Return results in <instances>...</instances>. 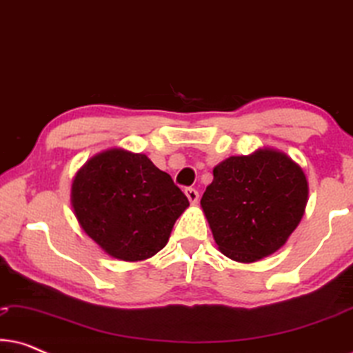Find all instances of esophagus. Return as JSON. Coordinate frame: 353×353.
Segmentation results:
<instances>
[{
    "instance_id": "34e87169",
    "label": "esophagus",
    "mask_w": 353,
    "mask_h": 353,
    "mask_svg": "<svg viewBox=\"0 0 353 353\" xmlns=\"http://www.w3.org/2000/svg\"><path fill=\"white\" fill-rule=\"evenodd\" d=\"M185 194L188 199H190L191 204H196L197 199H199V192L194 188H185Z\"/></svg>"
}]
</instances>
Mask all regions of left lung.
Listing matches in <instances>:
<instances>
[{
    "label": "left lung",
    "mask_w": 353,
    "mask_h": 353,
    "mask_svg": "<svg viewBox=\"0 0 353 353\" xmlns=\"http://www.w3.org/2000/svg\"><path fill=\"white\" fill-rule=\"evenodd\" d=\"M307 196V178L291 157L259 149L219 163L201 205L221 252L250 263L286 243L302 219Z\"/></svg>",
    "instance_id": "obj_1"
}]
</instances>
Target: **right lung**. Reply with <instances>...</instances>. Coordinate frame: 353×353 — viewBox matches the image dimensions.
I'll return each mask as SVG.
<instances>
[{
  "label": "right lung",
  "instance_id": "add662e5",
  "mask_svg": "<svg viewBox=\"0 0 353 353\" xmlns=\"http://www.w3.org/2000/svg\"><path fill=\"white\" fill-rule=\"evenodd\" d=\"M188 205L168 173L144 154L123 149L90 159L72 183V207L81 228L109 255L127 262L165 248Z\"/></svg>",
  "mask_w": 353,
  "mask_h": 353
}]
</instances>
